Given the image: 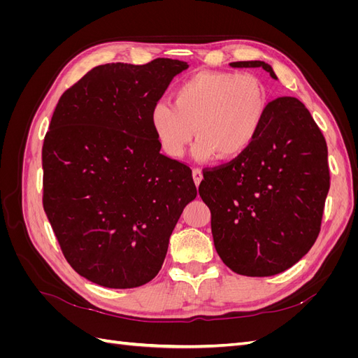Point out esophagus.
Masks as SVG:
<instances>
[{"mask_svg": "<svg viewBox=\"0 0 358 358\" xmlns=\"http://www.w3.org/2000/svg\"><path fill=\"white\" fill-rule=\"evenodd\" d=\"M192 179H194V182H196V185L199 187L200 182L203 180V171L200 169H194L192 170Z\"/></svg>", "mask_w": 358, "mask_h": 358, "instance_id": "esophagus-1", "label": "esophagus"}]
</instances>
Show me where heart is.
<instances>
[{
  "label": "heart",
  "instance_id": "obj_1",
  "mask_svg": "<svg viewBox=\"0 0 358 358\" xmlns=\"http://www.w3.org/2000/svg\"><path fill=\"white\" fill-rule=\"evenodd\" d=\"M268 110V92L251 73L201 71L183 80L173 103L158 101L149 113L162 150L180 158L196 129L194 157L234 158L257 138Z\"/></svg>",
  "mask_w": 358,
  "mask_h": 358
}]
</instances>
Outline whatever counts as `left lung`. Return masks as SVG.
I'll list each match as a JSON object with an SVG mask.
<instances>
[{
  "label": "left lung",
  "instance_id": "8db88e82",
  "mask_svg": "<svg viewBox=\"0 0 358 358\" xmlns=\"http://www.w3.org/2000/svg\"><path fill=\"white\" fill-rule=\"evenodd\" d=\"M230 66L262 67L278 80L264 61ZM203 178L199 192L212 213L216 252L233 272L278 275L315 243L330 188L327 145L305 104L294 96L270 101L252 145Z\"/></svg>",
  "mask_w": 358,
  "mask_h": 358
}]
</instances>
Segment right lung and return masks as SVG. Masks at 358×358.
<instances>
[{"instance_id":"1","label":"right lung","mask_w":358,"mask_h":358,"mask_svg":"<svg viewBox=\"0 0 358 358\" xmlns=\"http://www.w3.org/2000/svg\"><path fill=\"white\" fill-rule=\"evenodd\" d=\"M179 59L104 64L61 95L43 143V208L70 266L107 288H136L164 263L197 197L191 169L159 154L150 109Z\"/></svg>"}]
</instances>
